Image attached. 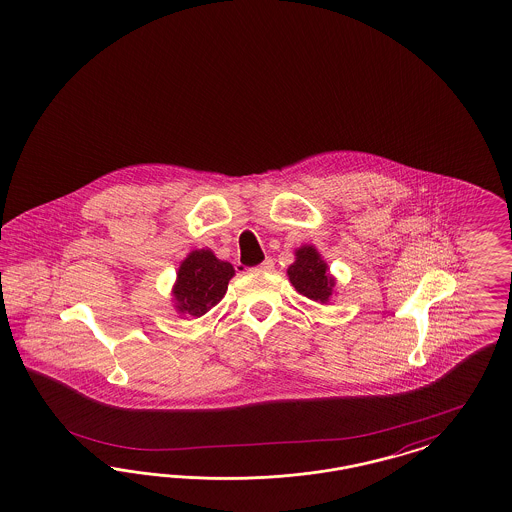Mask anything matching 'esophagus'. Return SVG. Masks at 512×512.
<instances>
[{"label": "esophagus", "mask_w": 512, "mask_h": 512, "mask_svg": "<svg viewBox=\"0 0 512 512\" xmlns=\"http://www.w3.org/2000/svg\"><path fill=\"white\" fill-rule=\"evenodd\" d=\"M272 268H274V261H272L270 257H266L265 261H263L261 265L255 266V270H257V272H270Z\"/></svg>", "instance_id": "1"}]
</instances>
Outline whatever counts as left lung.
Wrapping results in <instances>:
<instances>
[{
    "label": "left lung",
    "mask_w": 512,
    "mask_h": 512,
    "mask_svg": "<svg viewBox=\"0 0 512 512\" xmlns=\"http://www.w3.org/2000/svg\"><path fill=\"white\" fill-rule=\"evenodd\" d=\"M287 276L300 295L310 300L327 304L333 295L335 278L314 246H302L295 251V263L287 268Z\"/></svg>",
    "instance_id": "left-lung-1"
}]
</instances>
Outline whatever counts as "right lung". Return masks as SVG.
I'll use <instances>...</instances> for the list:
<instances>
[{
  "label": "right lung",
  "instance_id": "obj_1",
  "mask_svg": "<svg viewBox=\"0 0 512 512\" xmlns=\"http://www.w3.org/2000/svg\"><path fill=\"white\" fill-rule=\"evenodd\" d=\"M234 268L213 255L212 249H194L177 270L174 300L179 314L202 318L225 297Z\"/></svg>",
  "mask_w": 512,
  "mask_h": 512
}]
</instances>
